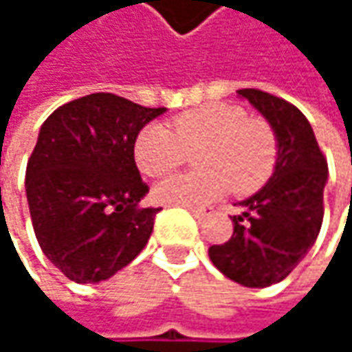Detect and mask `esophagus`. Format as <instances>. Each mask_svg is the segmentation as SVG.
Returning a JSON list of instances; mask_svg holds the SVG:
<instances>
[{
  "label": "esophagus",
  "mask_w": 352,
  "mask_h": 352,
  "mask_svg": "<svg viewBox=\"0 0 352 352\" xmlns=\"http://www.w3.org/2000/svg\"><path fill=\"white\" fill-rule=\"evenodd\" d=\"M189 212L197 218V220H206L210 216V208H189Z\"/></svg>",
  "instance_id": "obj_1"
}]
</instances>
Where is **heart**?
Here are the masks:
<instances>
[{"instance_id":"heart-1","label":"heart","mask_w":352,"mask_h":352,"mask_svg":"<svg viewBox=\"0 0 352 352\" xmlns=\"http://www.w3.org/2000/svg\"><path fill=\"white\" fill-rule=\"evenodd\" d=\"M197 146L200 148H197ZM193 155L199 171L167 177L155 185V199L167 206L199 208L224 195L230 187L252 193L265 185L277 161V138L258 118H246L243 107L208 104L173 118L171 130L148 124L134 142V159L146 177L167 175Z\"/></svg>"}]
</instances>
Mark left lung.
Instances as JSON below:
<instances>
[{"label":"left lung","instance_id":"1","mask_svg":"<svg viewBox=\"0 0 352 352\" xmlns=\"http://www.w3.org/2000/svg\"><path fill=\"white\" fill-rule=\"evenodd\" d=\"M273 128L277 161L273 175L232 216L228 243L210 246L220 273L245 287L283 281L316 243L324 218L328 165L306 116L289 102L261 89H239Z\"/></svg>","mask_w":352,"mask_h":352}]
</instances>
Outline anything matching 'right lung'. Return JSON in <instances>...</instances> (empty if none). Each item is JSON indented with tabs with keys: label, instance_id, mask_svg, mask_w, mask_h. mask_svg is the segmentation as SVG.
Returning a JSON list of instances; mask_svg holds the SVG:
<instances>
[{
	"label": "right lung",
	"instance_id": "right-lung-1",
	"mask_svg": "<svg viewBox=\"0 0 352 352\" xmlns=\"http://www.w3.org/2000/svg\"><path fill=\"white\" fill-rule=\"evenodd\" d=\"M167 107L91 94L54 109L26 167L38 245L75 283H100L146 246L161 208H140L148 185L134 163L138 132Z\"/></svg>",
	"mask_w": 352,
	"mask_h": 352
}]
</instances>
